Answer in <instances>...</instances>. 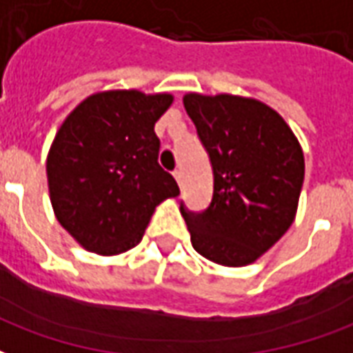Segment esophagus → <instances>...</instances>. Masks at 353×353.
Instances as JSON below:
<instances>
[{
	"label": "esophagus",
	"instance_id": "34e87169",
	"mask_svg": "<svg viewBox=\"0 0 353 353\" xmlns=\"http://www.w3.org/2000/svg\"><path fill=\"white\" fill-rule=\"evenodd\" d=\"M174 177H176V181L179 183V187H181V183H183V170L181 168L174 170Z\"/></svg>",
	"mask_w": 353,
	"mask_h": 353
}]
</instances>
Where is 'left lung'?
I'll list each match as a JSON object with an SVG mask.
<instances>
[{
    "mask_svg": "<svg viewBox=\"0 0 353 353\" xmlns=\"http://www.w3.org/2000/svg\"><path fill=\"white\" fill-rule=\"evenodd\" d=\"M214 170L210 206L194 214L181 204L192 248L225 266L257 261L295 219L304 154L272 108L232 94L183 96Z\"/></svg>",
    "mask_w": 353,
    "mask_h": 353,
    "instance_id": "obj_1",
    "label": "left lung"
}]
</instances>
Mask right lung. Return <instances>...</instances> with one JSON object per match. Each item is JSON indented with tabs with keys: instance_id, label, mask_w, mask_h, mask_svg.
<instances>
[{
	"instance_id": "1",
	"label": "right lung",
	"mask_w": 353,
	"mask_h": 353,
	"mask_svg": "<svg viewBox=\"0 0 353 353\" xmlns=\"http://www.w3.org/2000/svg\"><path fill=\"white\" fill-rule=\"evenodd\" d=\"M172 94L108 90L68 115L47 157L58 223L85 250L117 255L139 244L154 208L179 194L159 164L154 123Z\"/></svg>"
}]
</instances>
